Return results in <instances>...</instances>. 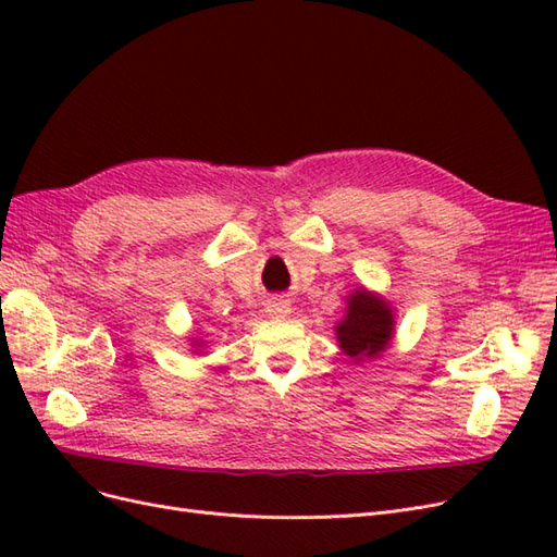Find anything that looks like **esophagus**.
Here are the masks:
<instances>
[{
  "label": "esophagus",
  "mask_w": 557,
  "mask_h": 557,
  "mask_svg": "<svg viewBox=\"0 0 557 557\" xmlns=\"http://www.w3.org/2000/svg\"><path fill=\"white\" fill-rule=\"evenodd\" d=\"M272 318H285L290 313V301L283 299V297H272L267 301V309H264Z\"/></svg>",
  "instance_id": "34e87169"
}]
</instances>
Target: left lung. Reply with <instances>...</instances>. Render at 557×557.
Wrapping results in <instances>:
<instances>
[{
    "label": "left lung",
    "mask_w": 557,
    "mask_h": 557,
    "mask_svg": "<svg viewBox=\"0 0 557 557\" xmlns=\"http://www.w3.org/2000/svg\"><path fill=\"white\" fill-rule=\"evenodd\" d=\"M395 315L387 301L374 293L358 288L350 293L346 318L336 323V342L356 362L374 360L393 339Z\"/></svg>",
    "instance_id": "8db88e82"
}]
</instances>
